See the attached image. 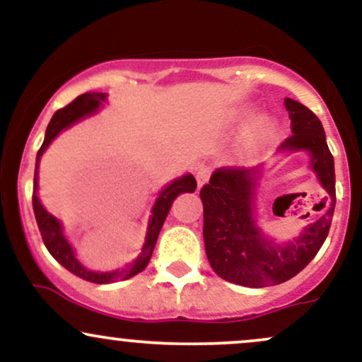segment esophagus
<instances>
[{
    "label": "esophagus",
    "mask_w": 362,
    "mask_h": 362,
    "mask_svg": "<svg viewBox=\"0 0 362 362\" xmlns=\"http://www.w3.org/2000/svg\"><path fill=\"white\" fill-rule=\"evenodd\" d=\"M195 178H197V187H199V189H201V187L204 185L207 180H209V170L204 168V167H201V168L197 170V175H195Z\"/></svg>",
    "instance_id": "34e87169"
}]
</instances>
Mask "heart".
I'll use <instances>...</instances> for the list:
<instances>
[{
  "label": "heart",
  "mask_w": 362,
  "mask_h": 362,
  "mask_svg": "<svg viewBox=\"0 0 362 362\" xmlns=\"http://www.w3.org/2000/svg\"><path fill=\"white\" fill-rule=\"evenodd\" d=\"M257 110L253 107H240L236 109L233 114L228 117L226 122H224V131L233 134V132H242L248 127V124L255 119ZM277 124L276 120L271 117H260L257 119L255 122L248 127V131L245 132L243 141H242V155L243 156H252L255 153H259L269 141L272 139V136L276 134Z\"/></svg>",
  "instance_id": "heart-1"
}]
</instances>
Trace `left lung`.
<instances>
[{
    "instance_id": "8db88e82",
    "label": "left lung",
    "mask_w": 362,
    "mask_h": 362,
    "mask_svg": "<svg viewBox=\"0 0 362 362\" xmlns=\"http://www.w3.org/2000/svg\"><path fill=\"white\" fill-rule=\"evenodd\" d=\"M293 136L277 148L276 156L306 155L308 168L325 190L323 213L317 221L286 242L262 230L257 201L262 182L272 167L218 168L201 189L204 206V245L213 271L228 282L247 288H267L301 272L313 260L332 224L335 209L334 156L317 115L303 103L284 98ZM320 207V209H322ZM308 218V214H306Z\"/></svg>"
}]
</instances>
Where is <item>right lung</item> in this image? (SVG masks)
Wrapping results in <instances>:
<instances>
[{
    "label": "right lung",
    "instance_id": "add662e5",
    "mask_svg": "<svg viewBox=\"0 0 362 362\" xmlns=\"http://www.w3.org/2000/svg\"><path fill=\"white\" fill-rule=\"evenodd\" d=\"M107 102V93H98V91H90V93L80 95L78 98L66 105L64 109L57 110L52 115L51 122H49L47 131H45V138L42 146H40L39 153L35 158V175H34V195H32V204H34V214L39 224L40 235H42L44 245L47 247V250L51 255L56 259L64 269H68L69 272L74 276L81 277V279L95 282V284H109V282H119L126 281L134 277L136 274L143 272L149 264L153 250H155V245L160 235L161 228H163L165 219L170 213V207H172L173 201L180 194L185 192H194L197 189V182L192 173H184L182 177L173 178L170 180L163 189L158 192V197L153 202L151 211H149V219H148V228H146V236H144L143 248H141L139 255L136 257L131 264H127L122 269H114V271H91L86 267L83 262L78 259L76 250L66 238L64 228L62 223L56 216L49 213L45 209L42 202L39 199V167H40V158L45 153V149L51 146V143L57 136L61 134L64 129L71 127L73 124L80 122V120L91 117V115L97 114L102 109L103 103Z\"/></svg>",
    "mask_w": 362,
    "mask_h": 362
}]
</instances>
